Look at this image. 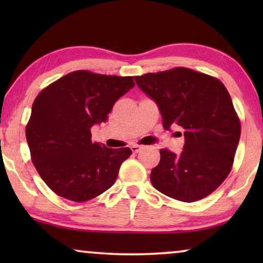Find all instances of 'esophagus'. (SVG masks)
Returning a JSON list of instances; mask_svg holds the SVG:
<instances>
[{
    "label": "esophagus",
    "instance_id": "esophagus-1",
    "mask_svg": "<svg viewBox=\"0 0 263 263\" xmlns=\"http://www.w3.org/2000/svg\"><path fill=\"white\" fill-rule=\"evenodd\" d=\"M130 148H132V151H133V153H139L140 151H141V149L143 148V147H142V146H139V145H133V146L130 147Z\"/></svg>",
    "mask_w": 263,
    "mask_h": 263
}]
</instances>
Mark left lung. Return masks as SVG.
Returning a JSON list of instances; mask_svg holds the SVG:
<instances>
[{
	"mask_svg": "<svg viewBox=\"0 0 263 263\" xmlns=\"http://www.w3.org/2000/svg\"><path fill=\"white\" fill-rule=\"evenodd\" d=\"M134 79L157 103L164 129H184L182 153L160 149L159 164L151 172L153 186L183 202L208 196L231 171L240 138V122L228 89L218 79L188 68Z\"/></svg>",
	"mask_w": 263,
	"mask_h": 263,
	"instance_id": "obj_1",
	"label": "left lung"
}]
</instances>
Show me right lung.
Listing matches in <instances>:
<instances>
[{
  "instance_id": "1",
  "label": "right lung",
  "mask_w": 263,
  "mask_h": 263,
  "mask_svg": "<svg viewBox=\"0 0 263 263\" xmlns=\"http://www.w3.org/2000/svg\"><path fill=\"white\" fill-rule=\"evenodd\" d=\"M134 86L132 77L77 70L37 96L26 139L32 163L53 193L85 202L114 184L132 149L92 142L91 128L106 122L114 104Z\"/></svg>"
}]
</instances>
